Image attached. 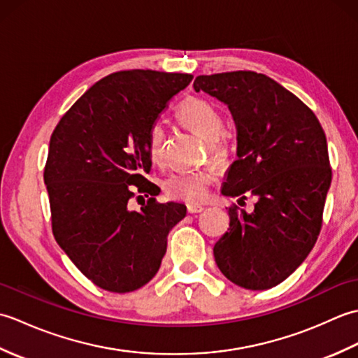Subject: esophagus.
<instances>
[{"mask_svg":"<svg viewBox=\"0 0 358 358\" xmlns=\"http://www.w3.org/2000/svg\"><path fill=\"white\" fill-rule=\"evenodd\" d=\"M203 210H204V208L199 206V204H189L187 206L189 214H200V212H203Z\"/></svg>","mask_w":358,"mask_h":358,"instance_id":"34e87169","label":"esophagus"}]
</instances>
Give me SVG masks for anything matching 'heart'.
I'll return each mask as SVG.
<instances>
[{
    "label": "heart",
    "instance_id": "obj_1",
    "mask_svg": "<svg viewBox=\"0 0 358 358\" xmlns=\"http://www.w3.org/2000/svg\"><path fill=\"white\" fill-rule=\"evenodd\" d=\"M175 117L180 121V124L208 141V148L215 159H222L226 155L227 146L223 138L224 120L222 112L210 101L200 96H189L178 104ZM164 141L166 132L163 126L158 123L152 126L148 135V152L150 162L154 164L162 163ZM212 183H214V173L208 169L178 172L166 178L164 192L172 200L191 204L200 203L206 200Z\"/></svg>",
    "mask_w": 358,
    "mask_h": 358
}]
</instances>
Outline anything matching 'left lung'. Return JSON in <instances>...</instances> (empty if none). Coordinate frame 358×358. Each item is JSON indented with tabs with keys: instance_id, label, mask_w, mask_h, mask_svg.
Segmentation results:
<instances>
[{
	"instance_id": "1",
	"label": "left lung",
	"mask_w": 358,
	"mask_h": 358,
	"mask_svg": "<svg viewBox=\"0 0 358 358\" xmlns=\"http://www.w3.org/2000/svg\"><path fill=\"white\" fill-rule=\"evenodd\" d=\"M194 87L226 103L237 126L238 158L222 192L258 199L252 214L229 208L215 263L235 285L271 289L299 268L320 235L332 180L324 131L299 96L263 73L199 75Z\"/></svg>"
}]
</instances>
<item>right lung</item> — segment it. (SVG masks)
Wrapping results in <instances>:
<instances>
[{
  "instance_id": "1",
  "label": "right lung",
  "mask_w": 358,
  "mask_h": 358,
  "mask_svg": "<svg viewBox=\"0 0 358 358\" xmlns=\"http://www.w3.org/2000/svg\"><path fill=\"white\" fill-rule=\"evenodd\" d=\"M189 73L120 71L83 94L53 129L44 185L52 232L72 263L109 292H132L152 280L167 234L186 215L178 203H158L148 181L149 129L192 81ZM136 193L151 195L131 211Z\"/></svg>"
}]
</instances>
